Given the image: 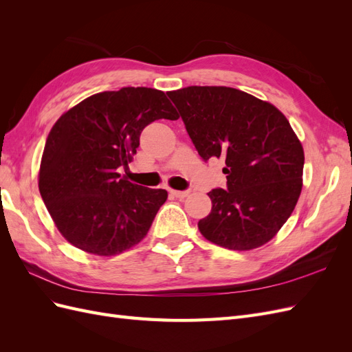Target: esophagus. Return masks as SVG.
<instances>
[{
	"mask_svg": "<svg viewBox=\"0 0 352 352\" xmlns=\"http://www.w3.org/2000/svg\"><path fill=\"white\" fill-rule=\"evenodd\" d=\"M189 192H190V190H173V189L170 190V194H172L176 198H179V199H184L185 197L189 195Z\"/></svg>",
	"mask_w": 352,
	"mask_h": 352,
	"instance_id": "34e87169",
	"label": "esophagus"
}]
</instances>
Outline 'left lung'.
<instances>
[{"label": "left lung", "mask_w": 352, "mask_h": 352, "mask_svg": "<svg viewBox=\"0 0 352 352\" xmlns=\"http://www.w3.org/2000/svg\"><path fill=\"white\" fill-rule=\"evenodd\" d=\"M199 157L223 158L226 189L208 192L202 236L247 251L269 242L289 219L302 188L304 151L286 117L252 95L226 87L168 92Z\"/></svg>", "instance_id": "1"}]
</instances>
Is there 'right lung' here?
Listing matches in <instances>:
<instances>
[{
  "mask_svg": "<svg viewBox=\"0 0 352 352\" xmlns=\"http://www.w3.org/2000/svg\"><path fill=\"white\" fill-rule=\"evenodd\" d=\"M166 94L151 88L105 91L83 100L52 126L39 168V192L57 229L74 247L116 255L150 230L166 189L120 176L145 126L176 120Z\"/></svg>",
  "mask_w": 352,
  "mask_h": 352,
  "instance_id": "right-lung-1",
  "label": "right lung"
}]
</instances>
